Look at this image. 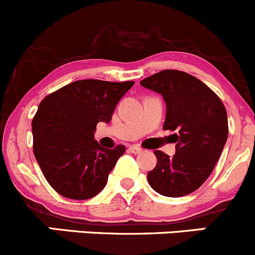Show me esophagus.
I'll return each mask as SVG.
<instances>
[{"mask_svg": "<svg viewBox=\"0 0 255 255\" xmlns=\"http://www.w3.org/2000/svg\"><path fill=\"white\" fill-rule=\"evenodd\" d=\"M128 150H129L130 153H133V154H139L140 151H142V149H140L139 146L132 145V146H129V149H128Z\"/></svg>", "mask_w": 255, "mask_h": 255, "instance_id": "1", "label": "esophagus"}]
</instances>
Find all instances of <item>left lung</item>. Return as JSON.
Listing matches in <instances>:
<instances>
[{
  "instance_id": "1",
  "label": "left lung",
  "mask_w": 255,
  "mask_h": 255,
  "mask_svg": "<svg viewBox=\"0 0 255 255\" xmlns=\"http://www.w3.org/2000/svg\"><path fill=\"white\" fill-rule=\"evenodd\" d=\"M163 96V128L177 130L174 156L155 150L156 166L148 173L158 194L180 197L199 189L212 173L228 137L227 112L220 97L199 79L179 70H163L140 81Z\"/></svg>"
}]
</instances>
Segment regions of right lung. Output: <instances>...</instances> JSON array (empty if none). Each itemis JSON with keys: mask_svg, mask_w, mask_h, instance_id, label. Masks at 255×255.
Segmentation results:
<instances>
[{"mask_svg": "<svg viewBox=\"0 0 255 255\" xmlns=\"http://www.w3.org/2000/svg\"><path fill=\"white\" fill-rule=\"evenodd\" d=\"M134 81H74L40 102L32 121L33 151L47 181L61 196L87 200L106 186L125 145L106 149L95 140Z\"/></svg>", "mask_w": 255, "mask_h": 255, "instance_id": "obj_1", "label": "right lung"}]
</instances>
